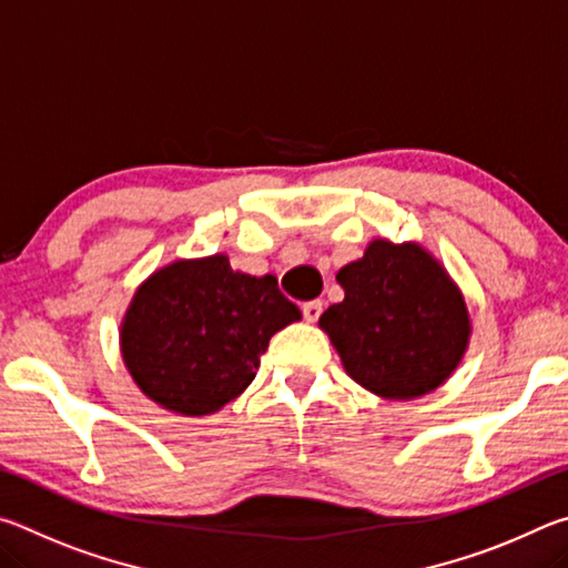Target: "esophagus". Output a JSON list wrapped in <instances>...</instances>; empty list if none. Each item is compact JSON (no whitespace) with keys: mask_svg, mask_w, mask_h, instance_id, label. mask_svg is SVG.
Returning a JSON list of instances; mask_svg holds the SVG:
<instances>
[{"mask_svg":"<svg viewBox=\"0 0 568 568\" xmlns=\"http://www.w3.org/2000/svg\"><path fill=\"white\" fill-rule=\"evenodd\" d=\"M303 318L307 321V323H315L321 318V313H323V303L321 301H307V303H303Z\"/></svg>","mask_w":568,"mask_h":568,"instance_id":"34e87169","label":"esophagus"}]
</instances>
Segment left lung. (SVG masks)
I'll return each instance as SVG.
<instances>
[{
    "label": "left lung",
    "instance_id": "left-lung-1",
    "mask_svg": "<svg viewBox=\"0 0 568 568\" xmlns=\"http://www.w3.org/2000/svg\"><path fill=\"white\" fill-rule=\"evenodd\" d=\"M341 303L321 315L348 376L390 400L438 388L468 343V311L426 250L373 240L338 273Z\"/></svg>",
    "mask_w": 568,
    "mask_h": 568
}]
</instances>
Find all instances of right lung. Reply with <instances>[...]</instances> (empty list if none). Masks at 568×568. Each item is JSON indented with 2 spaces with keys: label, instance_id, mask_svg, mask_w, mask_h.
Returning a JSON list of instances; mask_svg holds the SVG:
<instances>
[{
  "label": "right lung",
  "instance_id": "1",
  "mask_svg": "<svg viewBox=\"0 0 568 568\" xmlns=\"http://www.w3.org/2000/svg\"><path fill=\"white\" fill-rule=\"evenodd\" d=\"M301 321L273 275L235 273L225 255L162 267L132 297L122 355L162 408L205 416L255 378L273 335Z\"/></svg>",
  "mask_w": 568,
  "mask_h": 568
}]
</instances>
